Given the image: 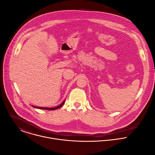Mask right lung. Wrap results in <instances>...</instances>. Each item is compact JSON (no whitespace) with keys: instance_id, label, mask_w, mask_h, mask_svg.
I'll return each mask as SVG.
<instances>
[{"instance_id":"right-lung-1","label":"right lung","mask_w":155,"mask_h":155,"mask_svg":"<svg viewBox=\"0 0 155 155\" xmlns=\"http://www.w3.org/2000/svg\"><path fill=\"white\" fill-rule=\"evenodd\" d=\"M65 102V100H64L62 103L60 104L58 106L55 107H37V106H33L34 107L37 108V109H45V110H55V109H57L61 107V106H62L64 104Z\"/></svg>"}]
</instances>
